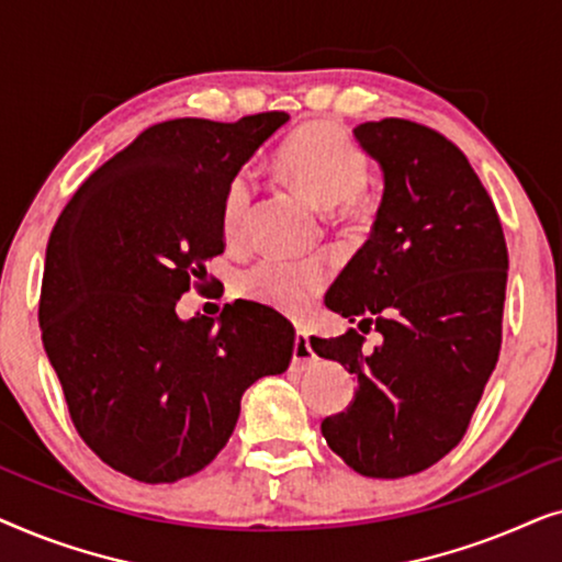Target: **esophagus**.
Listing matches in <instances>:
<instances>
[{
  "instance_id": "obj_1",
  "label": "esophagus",
  "mask_w": 562,
  "mask_h": 562,
  "mask_svg": "<svg viewBox=\"0 0 562 562\" xmlns=\"http://www.w3.org/2000/svg\"><path fill=\"white\" fill-rule=\"evenodd\" d=\"M314 350L310 345V337H306V333H302L299 329L296 337H294V356H291V371H306L314 363Z\"/></svg>"
}]
</instances>
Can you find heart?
<instances>
[{
    "label": "heart",
    "mask_w": 562,
    "mask_h": 562,
    "mask_svg": "<svg viewBox=\"0 0 562 562\" xmlns=\"http://www.w3.org/2000/svg\"><path fill=\"white\" fill-rule=\"evenodd\" d=\"M276 164L283 179L317 204L329 206L345 220L363 217L368 156L335 122H306L294 130L276 153ZM252 191L256 181L250 171L235 173L227 181L220 204V227L227 243L235 245L248 235ZM333 268L327 260L268 256L237 276V291L273 310L296 314L319 296Z\"/></svg>",
    "instance_id": "1"
}]
</instances>
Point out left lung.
Segmentation results:
<instances>
[{"instance_id": "8db88e82", "label": "left lung", "mask_w": 562, "mask_h": 562, "mask_svg": "<svg viewBox=\"0 0 562 562\" xmlns=\"http://www.w3.org/2000/svg\"><path fill=\"white\" fill-rule=\"evenodd\" d=\"M381 164L371 237L325 304L348 329L312 337L319 358L358 375L350 406L322 422L329 448L368 479H404L463 440L502 350L509 252L502 220L465 153L437 130L386 117L352 130Z\"/></svg>"}]
</instances>
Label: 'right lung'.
<instances>
[{
  "label": "right lung",
  "instance_id": "right-lung-1",
  "mask_svg": "<svg viewBox=\"0 0 562 562\" xmlns=\"http://www.w3.org/2000/svg\"><path fill=\"white\" fill-rule=\"evenodd\" d=\"M286 120L158 122L99 166L53 227L37 306L45 352L76 432L130 479L202 471L233 435L245 389L291 363L294 325L271 306L176 314L225 250L227 181Z\"/></svg>",
  "mask_w": 562,
  "mask_h": 562
}]
</instances>
